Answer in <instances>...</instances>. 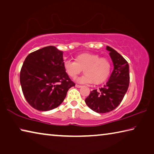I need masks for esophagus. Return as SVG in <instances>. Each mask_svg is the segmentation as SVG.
Instances as JSON below:
<instances>
[{"mask_svg": "<svg viewBox=\"0 0 154 154\" xmlns=\"http://www.w3.org/2000/svg\"><path fill=\"white\" fill-rule=\"evenodd\" d=\"M75 87L77 88H82V85H77V84H76V85H75Z\"/></svg>", "mask_w": 154, "mask_h": 154, "instance_id": "obj_1", "label": "esophagus"}]
</instances>
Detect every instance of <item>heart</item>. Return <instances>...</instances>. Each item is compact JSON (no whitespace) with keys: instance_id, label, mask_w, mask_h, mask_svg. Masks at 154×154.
I'll use <instances>...</instances> for the list:
<instances>
[{"instance_id":"1","label":"heart","mask_w":154,"mask_h":154,"mask_svg":"<svg viewBox=\"0 0 154 154\" xmlns=\"http://www.w3.org/2000/svg\"><path fill=\"white\" fill-rule=\"evenodd\" d=\"M65 71L70 77L74 78L81 72L85 74L77 79L82 83L100 84L107 79L111 71V63L107 58H100L97 54L83 53L75 58V62L66 60L63 64Z\"/></svg>"}]
</instances>
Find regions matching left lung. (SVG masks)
<instances>
[{"label":"left lung","mask_w":154,"mask_h":154,"mask_svg":"<svg viewBox=\"0 0 154 154\" xmlns=\"http://www.w3.org/2000/svg\"><path fill=\"white\" fill-rule=\"evenodd\" d=\"M113 64L108 82L99 90H94L85 98L88 107L98 113H105L116 109L126 94L129 86V65L118 51L106 46Z\"/></svg>","instance_id":"obj_1"}]
</instances>
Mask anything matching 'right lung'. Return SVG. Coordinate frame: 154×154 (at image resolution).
Listing matches in <instances>:
<instances>
[{"label": "right lung", "mask_w": 154, "mask_h": 154, "mask_svg": "<svg viewBox=\"0 0 154 154\" xmlns=\"http://www.w3.org/2000/svg\"><path fill=\"white\" fill-rule=\"evenodd\" d=\"M63 51L54 46L45 47L30 54L24 62L20 81L29 105L41 111L61 105L75 83L64 69Z\"/></svg>", "instance_id": "1"}]
</instances>
